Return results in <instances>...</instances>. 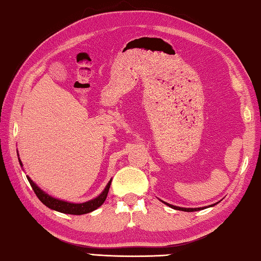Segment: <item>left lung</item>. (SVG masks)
Returning <instances> with one entry per match:
<instances>
[{
	"mask_svg": "<svg viewBox=\"0 0 261 261\" xmlns=\"http://www.w3.org/2000/svg\"><path fill=\"white\" fill-rule=\"evenodd\" d=\"M168 206L174 208V210H181V211H186V212H195V211H199V210H202L203 207H196V208H186V207H179V206H174V205H171V204H167L165 203Z\"/></svg>",
	"mask_w": 261,
	"mask_h": 261,
	"instance_id": "left-lung-1",
	"label": "left lung"
}]
</instances>
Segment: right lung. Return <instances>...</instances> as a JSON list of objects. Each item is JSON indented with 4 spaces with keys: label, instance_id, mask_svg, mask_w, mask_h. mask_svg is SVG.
<instances>
[{
    "label": "right lung",
    "instance_id": "right-lung-1",
    "mask_svg": "<svg viewBox=\"0 0 261 261\" xmlns=\"http://www.w3.org/2000/svg\"><path fill=\"white\" fill-rule=\"evenodd\" d=\"M19 163L21 165L20 161H19ZM27 180H29L32 189L34 190L35 195L38 196V198L45 205V206L51 208V210H55V211L66 213V214H75V216H80V214H86V213L93 212L94 210L99 207L100 205H102L105 202V199H107L110 186H111V181H110L108 186L105 187V189L103 190V193L100 194L97 198H95L93 200H89V202H86V203L74 204V203H67V202H64V200H59V199L50 197L49 195L43 193V191L41 190L39 187L36 186L34 182L30 179L29 176H27Z\"/></svg>",
    "mask_w": 261,
    "mask_h": 261
}]
</instances>
